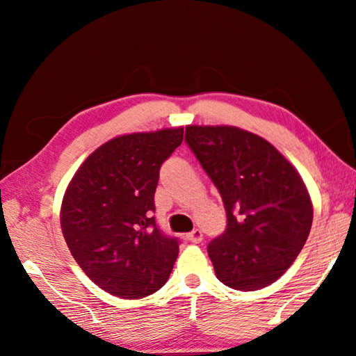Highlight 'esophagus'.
Returning a JSON list of instances; mask_svg holds the SVG:
<instances>
[{
    "label": "esophagus",
    "instance_id": "obj_1",
    "mask_svg": "<svg viewBox=\"0 0 356 356\" xmlns=\"http://www.w3.org/2000/svg\"><path fill=\"white\" fill-rule=\"evenodd\" d=\"M202 238H204V236H202L201 229H193L190 234H186V240H190L191 243H201Z\"/></svg>",
    "mask_w": 356,
    "mask_h": 356
}]
</instances>
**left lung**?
I'll return each instance as SVG.
<instances>
[{
  "instance_id": "obj_1",
  "label": "left lung",
  "mask_w": 356,
  "mask_h": 356,
  "mask_svg": "<svg viewBox=\"0 0 356 356\" xmlns=\"http://www.w3.org/2000/svg\"><path fill=\"white\" fill-rule=\"evenodd\" d=\"M185 141L225 204L226 231L207 246L216 278L237 291L272 284L309 236L312 204L303 179L251 131L188 125Z\"/></svg>"
}]
</instances>
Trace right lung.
Instances as JSON below:
<instances>
[{
	"label": "right lung",
	"mask_w": 356,
	"mask_h": 356,
	"mask_svg": "<svg viewBox=\"0 0 356 356\" xmlns=\"http://www.w3.org/2000/svg\"><path fill=\"white\" fill-rule=\"evenodd\" d=\"M182 140V127L113 138L65 190V243L83 272L114 297H147L170 278L179 240L156 226L154 195L160 166Z\"/></svg>",
	"instance_id": "1"
}]
</instances>
